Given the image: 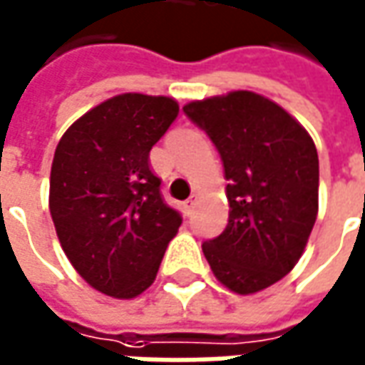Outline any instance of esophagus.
<instances>
[{
    "mask_svg": "<svg viewBox=\"0 0 365 365\" xmlns=\"http://www.w3.org/2000/svg\"><path fill=\"white\" fill-rule=\"evenodd\" d=\"M195 203H197V197H195V195H192V197L185 202V210H187V214H192L193 207H195Z\"/></svg>",
    "mask_w": 365,
    "mask_h": 365,
    "instance_id": "1",
    "label": "esophagus"
}]
</instances>
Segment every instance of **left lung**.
Returning <instances> with one entry per match:
<instances>
[{
	"label": "left lung",
	"mask_w": 365,
	"mask_h": 365,
	"mask_svg": "<svg viewBox=\"0 0 365 365\" xmlns=\"http://www.w3.org/2000/svg\"><path fill=\"white\" fill-rule=\"evenodd\" d=\"M222 155L230 220L202 245L220 284L240 296L287 276L318 217L319 162L306 128L255 91H230L183 106Z\"/></svg>",
	"instance_id": "left-lung-1"
}]
</instances>
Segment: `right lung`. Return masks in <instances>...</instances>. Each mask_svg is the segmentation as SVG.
<instances>
[{
    "mask_svg": "<svg viewBox=\"0 0 365 365\" xmlns=\"http://www.w3.org/2000/svg\"><path fill=\"white\" fill-rule=\"evenodd\" d=\"M178 111L168 96H113L73 121L56 148L49 175L56 234L76 272L106 296L143 294L182 225L150 165V150Z\"/></svg>",
    "mask_w": 365,
    "mask_h": 365,
    "instance_id": "right-lung-1",
    "label": "right lung"
}]
</instances>
